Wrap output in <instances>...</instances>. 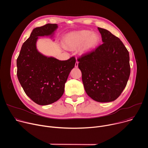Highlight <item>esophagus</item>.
Returning <instances> with one entry per match:
<instances>
[{
    "label": "esophagus",
    "mask_w": 148,
    "mask_h": 148,
    "mask_svg": "<svg viewBox=\"0 0 148 148\" xmlns=\"http://www.w3.org/2000/svg\"><path fill=\"white\" fill-rule=\"evenodd\" d=\"M78 62L76 61L75 64V67H78Z\"/></svg>",
    "instance_id": "obj_1"
}]
</instances>
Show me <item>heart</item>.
<instances>
[{
  "mask_svg": "<svg viewBox=\"0 0 148 148\" xmlns=\"http://www.w3.org/2000/svg\"><path fill=\"white\" fill-rule=\"evenodd\" d=\"M99 36L90 30H81L68 34L64 39V46L67 49H75L79 46L81 54H85L94 49L98 44Z\"/></svg>",
  "mask_w": 148,
  "mask_h": 148,
  "instance_id": "obj_1",
  "label": "heart"
}]
</instances>
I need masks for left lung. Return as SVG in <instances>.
Wrapping results in <instances>:
<instances>
[{
	"label": "left lung",
	"instance_id": "8db88e82",
	"mask_svg": "<svg viewBox=\"0 0 148 148\" xmlns=\"http://www.w3.org/2000/svg\"><path fill=\"white\" fill-rule=\"evenodd\" d=\"M103 43L77 58L87 95L108 102L121 95L128 81L130 54L121 40L108 30L98 27Z\"/></svg>",
	"mask_w": 148,
	"mask_h": 148
}]
</instances>
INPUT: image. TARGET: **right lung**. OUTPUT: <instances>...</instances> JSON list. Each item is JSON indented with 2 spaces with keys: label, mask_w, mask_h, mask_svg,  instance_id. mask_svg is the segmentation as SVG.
Returning <instances> with one entry per match:
<instances>
[{
  "label": "right lung",
  "mask_w": 148,
  "mask_h": 148,
  "mask_svg": "<svg viewBox=\"0 0 148 148\" xmlns=\"http://www.w3.org/2000/svg\"><path fill=\"white\" fill-rule=\"evenodd\" d=\"M57 24L48 23L34 29L22 45L17 59V75L26 94L40 105L58 100L64 91L65 83L74 67L75 58L61 61L46 57L36 49L39 36H53Z\"/></svg>",
  "instance_id": "right-lung-1"
}]
</instances>
